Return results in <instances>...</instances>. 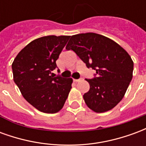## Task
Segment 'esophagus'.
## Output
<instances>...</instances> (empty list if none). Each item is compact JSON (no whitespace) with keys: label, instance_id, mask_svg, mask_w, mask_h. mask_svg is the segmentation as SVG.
<instances>
[{"label":"esophagus","instance_id":"34e87169","mask_svg":"<svg viewBox=\"0 0 146 146\" xmlns=\"http://www.w3.org/2000/svg\"><path fill=\"white\" fill-rule=\"evenodd\" d=\"M80 80H81V78H80V79H73V81H74V82H79Z\"/></svg>","mask_w":146,"mask_h":146}]
</instances>
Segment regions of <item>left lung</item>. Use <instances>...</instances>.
<instances>
[{
    "label": "left lung",
    "mask_w": 146,
    "mask_h": 146,
    "mask_svg": "<svg viewBox=\"0 0 146 146\" xmlns=\"http://www.w3.org/2000/svg\"><path fill=\"white\" fill-rule=\"evenodd\" d=\"M66 49L73 51L96 73L86 80L90 89L84 95L86 105L96 113L112 110L122 100L131 81L134 62L117 43L95 33L71 36Z\"/></svg>",
    "instance_id": "obj_1"
}]
</instances>
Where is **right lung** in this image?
Wrapping results in <instances>:
<instances>
[{"mask_svg":"<svg viewBox=\"0 0 146 146\" xmlns=\"http://www.w3.org/2000/svg\"><path fill=\"white\" fill-rule=\"evenodd\" d=\"M69 39L54 35L36 39L21 50L11 65L14 81L24 98L43 113L58 112L72 88L71 78L52 73Z\"/></svg>","mask_w":146,"mask_h":146,"instance_id":"obj_1","label":"right lung"}]
</instances>
